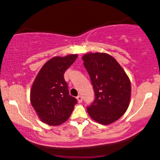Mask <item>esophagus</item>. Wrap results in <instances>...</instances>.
<instances>
[{"instance_id":"esophagus-1","label":"esophagus","mask_w":160,"mask_h":160,"mask_svg":"<svg viewBox=\"0 0 160 160\" xmlns=\"http://www.w3.org/2000/svg\"><path fill=\"white\" fill-rule=\"evenodd\" d=\"M77 101H78L79 103H81L82 101H83V97H82L81 95H79L77 97Z\"/></svg>"}]
</instances>
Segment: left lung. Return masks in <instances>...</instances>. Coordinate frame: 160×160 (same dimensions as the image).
I'll return each mask as SVG.
<instances>
[{
  "instance_id": "obj_1",
  "label": "left lung",
  "mask_w": 160,
  "mask_h": 160,
  "mask_svg": "<svg viewBox=\"0 0 160 160\" xmlns=\"http://www.w3.org/2000/svg\"><path fill=\"white\" fill-rule=\"evenodd\" d=\"M94 88L95 98L87 108L98 123L116 121L128 109L131 94L129 77L121 66L105 53H88L82 57Z\"/></svg>"
}]
</instances>
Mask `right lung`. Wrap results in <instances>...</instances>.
I'll use <instances>...</instances> for the list:
<instances>
[{"mask_svg": "<svg viewBox=\"0 0 160 160\" xmlns=\"http://www.w3.org/2000/svg\"><path fill=\"white\" fill-rule=\"evenodd\" d=\"M77 55L54 57L47 62L34 80L30 90V102L37 116L44 123L58 126L70 116L77 100L69 95L64 79L66 69Z\"/></svg>", "mask_w": 160, "mask_h": 160, "instance_id": "add662e5", "label": "right lung"}]
</instances>
